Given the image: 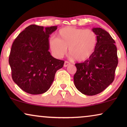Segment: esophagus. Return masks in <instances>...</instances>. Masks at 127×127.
Listing matches in <instances>:
<instances>
[{
    "label": "esophagus",
    "instance_id": "obj_1",
    "mask_svg": "<svg viewBox=\"0 0 127 127\" xmlns=\"http://www.w3.org/2000/svg\"><path fill=\"white\" fill-rule=\"evenodd\" d=\"M70 65V62H69L68 61H65V62H64V67H67V66Z\"/></svg>",
    "mask_w": 127,
    "mask_h": 127
}]
</instances>
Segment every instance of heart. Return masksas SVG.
I'll return each mask as SVG.
<instances>
[{"mask_svg":"<svg viewBox=\"0 0 127 127\" xmlns=\"http://www.w3.org/2000/svg\"><path fill=\"white\" fill-rule=\"evenodd\" d=\"M98 43L96 34L90 29L66 27L60 29L57 38H52L50 46L54 56L62 58L69 54L77 61H84L94 53Z\"/></svg>","mask_w":127,"mask_h":127,"instance_id":"1","label":"heart"}]
</instances>
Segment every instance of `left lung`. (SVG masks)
<instances>
[{"mask_svg": "<svg viewBox=\"0 0 127 127\" xmlns=\"http://www.w3.org/2000/svg\"><path fill=\"white\" fill-rule=\"evenodd\" d=\"M92 30L98 37L96 47L90 58L75 64L73 78L76 88L90 96L100 93L112 83L118 64L117 47L112 36L100 28Z\"/></svg>", "mask_w": 127, "mask_h": 127, "instance_id": "8db88e82", "label": "left lung"}]
</instances>
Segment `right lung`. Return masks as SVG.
<instances>
[{
  "label": "right lung",
  "mask_w": 127,
  "mask_h": 127,
  "mask_svg": "<svg viewBox=\"0 0 127 127\" xmlns=\"http://www.w3.org/2000/svg\"><path fill=\"white\" fill-rule=\"evenodd\" d=\"M57 26L31 25L18 34L12 44L8 62L12 79L21 89L31 94L46 93L64 61L51 56L49 37Z\"/></svg>",
  "instance_id": "right-lung-1"
}]
</instances>
